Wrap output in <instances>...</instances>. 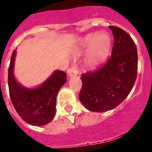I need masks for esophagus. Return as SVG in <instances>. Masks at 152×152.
Instances as JSON below:
<instances>
[{"mask_svg": "<svg viewBox=\"0 0 152 152\" xmlns=\"http://www.w3.org/2000/svg\"><path fill=\"white\" fill-rule=\"evenodd\" d=\"M68 73L70 77H75V76H77V74H78L77 64H73L71 68H68Z\"/></svg>", "mask_w": 152, "mask_h": 152, "instance_id": "1", "label": "esophagus"}]
</instances>
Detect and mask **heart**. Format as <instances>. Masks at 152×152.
<instances>
[{"label":"heart","mask_w":152,"mask_h":152,"mask_svg":"<svg viewBox=\"0 0 152 152\" xmlns=\"http://www.w3.org/2000/svg\"><path fill=\"white\" fill-rule=\"evenodd\" d=\"M82 45L84 46L91 45L86 64L88 68L94 69L107 58L110 50L111 40L107 33H102L96 36L89 34L82 39Z\"/></svg>","instance_id":"obj_1"}]
</instances>
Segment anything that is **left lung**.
<instances>
[{"instance_id":"8db88e82","label":"left lung","mask_w":152,"mask_h":152,"mask_svg":"<svg viewBox=\"0 0 152 152\" xmlns=\"http://www.w3.org/2000/svg\"><path fill=\"white\" fill-rule=\"evenodd\" d=\"M109 28L114 38L111 56L97 69L81 75L79 100L92 112L116 108L127 97L137 77L138 54L133 39L121 28Z\"/></svg>"}]
</instances>
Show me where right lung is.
<instances>
[{
	"instance_id": "1",
	"label": "right lung",
	"mask_w": 152,
	"mask_h": 152,
	"mask_svg": "<svg viewBox=\"0 0 152 152\" xmlns=\"http://www.w3.org/2000/svg\"><path fill=\"white\" fill-rule=\"evenodd\" d=\"M16 50H13L8 68L9 94L13 107L21 119L33 126L50 123L56 114V96L66 82L67 74L56 71L40 87L27 89L20 85L13 76Z\"/></svg>"
}]
</instances>
